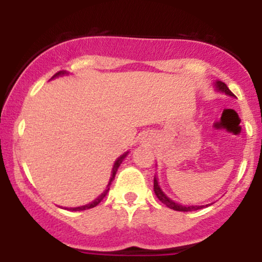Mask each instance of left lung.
<instances>
[{"mask_svg": "<svg viewBox=\"0 0 262 262\" xmlns=\"http://www.w3.org/2000/svg\"><path fill=\"white\" fill-rule=\"evenodd\" d=\"M215 87H217L218 91L224 92L225 95L234 96L233 92H231L230 90L228 89V86L225 85L224 82H222V81H215ZM154 192H155L156 197H158L159 200H160L161 202L165 204V206L169 207V208L173 209V210H179V212H191V210L202 209L204 207V206H182V204L173 202L172 200H170V198L167 197L166 194L164 193V192H162V189H161L160 186H159L158 179H156V177H154Z\"/></svg>", "mask_w": 262, "mask_h": 262, "instance_id": "8db88e82", "label": "left lung"}]
</instances>
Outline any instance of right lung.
<instances>
[{
	"label": "right lung",
	"mask_w": 262,
	"mask_h": 262,
	"mask_svg": "<svg viewBox=\"0 0 262 262\" xmlns=\"http://www.w3.org/2000/svg\"><path fill=\"white\" fill-rule=\"evenodd\" d=\"M65 74H68V73H66V71H59V73H56L55 75H54V76H53V79H55V77H58V76H62V75H65ZM128 152H129V151L124 152V154H123L122 156H119V158L117 159V160H116V162H114V165H113V169H112V175H111V179H110V181H108V185H107V187H106V189H104L103 192H102V193L100 194V196H98L97 198H96L95 201H92L91 203H89V204H85V206H81V207H74V208H66V209H69V210H75V212H76V210H85V209L93 208V207H96V206H97V204L100 203L101 201L103 200L104 197H106L107 192L110 191V187H111V185H112V181H113V180H114V176H116V172H117V170H118V167L121 166L122 161L124 160V158H125V156L128 155Z\"/></svg>",
	"instance_id": "right-lung-1"
}]
</instances>
